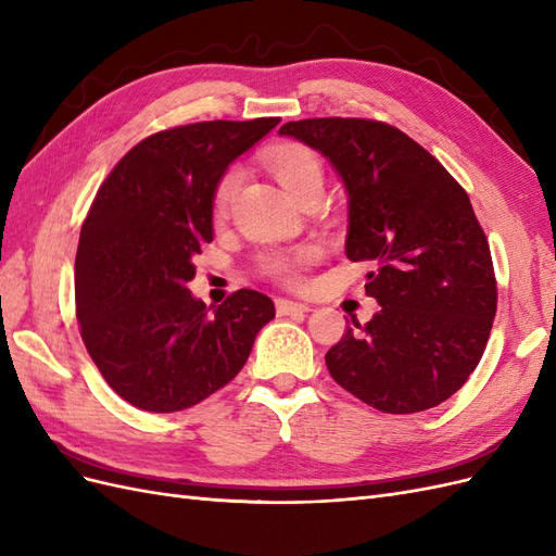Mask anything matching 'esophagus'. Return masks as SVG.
Segmentation results:
<instances>
[{
    "instance_id": "34e87169",
    "label": "esophagus",
    "mask_w": 556,
    "mask_h": 556,
    "mask_svg": "<svg viewBox=\"0 0 556 556\" xmlns=\"http://www.w3.org/2000/svg\"><path fill=\"white\" fill-rule=\"evenodd\" d=\"M276 311L278 315H304L308 313V304H301V301H290V299H278L276 301Z\"/></svg>"
}]
</instances>
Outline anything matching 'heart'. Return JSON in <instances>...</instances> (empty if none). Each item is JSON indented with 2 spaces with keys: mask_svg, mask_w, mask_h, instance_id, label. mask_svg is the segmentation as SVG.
<instances>
[{
  "mask_svg": "<svg viewBox=\"0 0 556 556\" xmlns=\"http://www.w3.org/2000/svg\"><path fill=\"white\" fill-rule=\"evenodd\" d=\"M266 164L271 174L278 178L288 194L296 197L311 185H323V164L311 148L299 143H280L268 150ZM241 174L237 166H229L223 176L217 178L213 188V211L225 213L231 204L233 194H237ZM315 252L311 248L299 250H280V252H266L260 260V271L271 278L285 288H299L304 282L306 266L313 262Z\"/></svg>",
  "mask_w": 556,
  "mask_h": 556,
  "instance_id": "obj_1",
  "label": "heart"
}]
</instances>
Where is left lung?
<instances>
[{
	"mask_svg": "<svg viewBox=\"0 0 556 556\" xmlns=\"http://www.w3.org/2000/svg\"><path fill=\"white\" fill-rule=\"evenodd\" d=\"M319 150L350 197L345 255L371 262L380 311L345 329L331 378L382 413L439 406L462 390L490 341L496 276L462 185L408 134L366 117H308L280 127Z\"/></svg>",
	"mask_w": 556,
	"mask_h": 556,
	"instance_id": "obj_1",
	"label": "left lung"
}]
</instances>
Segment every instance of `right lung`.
<instances>
[{"label": "right lung", "mask_w": 556, "mask_h": 556, "mask_svg": "<svg viewBox=\"0 0 556 556\" xmlns=\"http://www.w3.org/2000/svg\"><path fill=\"white\" fill-rule=\"evenodd\" d=\"M280 117L192 123L150 134L99 185L76 252V317L111 390L148 413L208 399L243 368L274 301L190 294L192 257L213 241V188Z\"/></svg>", "instance_id": "obj_1"}]
</instances>
